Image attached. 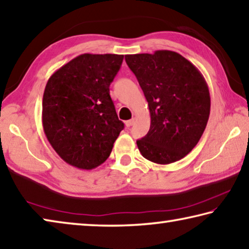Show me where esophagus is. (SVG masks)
I'll return each mask as SVG.
<instances>
[{
    "mask_svg": "<svg viewBox=\"0 0 249 249\" xmlns=\"http://www.w3.org/2000/svg\"><path fill=\"white\" fill-rule=\"evenodd\" d=\"M134 122H135V121H134V118H132V120H129V121H126L125 122V125H126V127H131V126L134 124Z\"/></svg>",
    "mask_w": 249,
    "mask_h": 249,
    "instance_id": "obj_1",
    "label": "esophagus"
}]
</instances>
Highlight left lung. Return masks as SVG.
Returning a JSON list of instances; mask_svg holds the SVG:
<instances>
[{
  "label": "left lung",
  "mask_w": 249,
  "mask_h": 249,
  "mask_svg": "<svg viewBox=\"0 0 249 249\" xmlns=\"http://www.w3.org/2000/svg\"><path fill=\"white\" fill-rule=\"evenodd\" d=\"M151 114L148 133L137 147L146 160L171 164L198 143L211 112L207 83L195 65L180 54L161 50L154 54L125 55Z\"/></svg>",
  "instance_id": "obj_1"
}]
</instances>
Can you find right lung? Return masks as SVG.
Instances as JSON below:
<instances>
[{
	"label": "right lung",
	"mask_w": 249,
	"mask_h": 249,
	"mask_svg": "<svg viewBox=\"0 0 249 249\" xmlns=\"http://www.w3.org/2000/svg\"><path fill=\"white\" fill-rule=\"evenodd\" d=\"M124 55L82 54L52 74L42 103L43 128L66 163L93 169L108 159L124 128L109 95V85Z\"/></svg>",
	"instance_id": "add662e5"
}]
</instances>
